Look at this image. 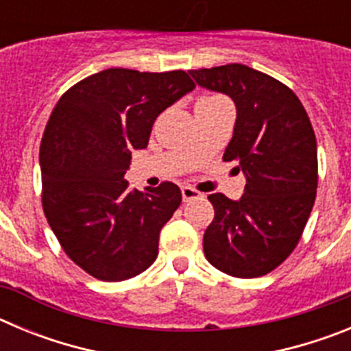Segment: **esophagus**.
Returning <instances> with one entry per match:
<instances>
[{"instance_id": "34e87169", "label": "esophagus", "mask_w": 351, "mask_h": 351, "mask_svg": "<svg viewBox=\"0 0 351 351\" xmlns=\"http://www.w3.org/2000/svg\"><path fill=\"white\" fill-rule=\"evenodd\" d=\"M181 191H182V200H184V202H190V200L202 197V193H200L198 190H195V188H191V186H182Z\"/></svg>"}]
</instances>
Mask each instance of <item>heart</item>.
<instances>
[{
	"instance_id": "1",
	"label": "heart",
	"mask_w": 351,
	"mask_h": 351,
	"mask_svg": "<svg viewBox=\"0 0 351 351\" xmlns=\"http://www.w3.org/2000/svg\"><path fill=\"white\" fill-rule=\"evenodd\" d=\"M202 100H218V98H214L213 96V98H202Z\"/></svg>"
}]
</instances>
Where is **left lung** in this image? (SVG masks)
Masks as SVG:
<instances>
[{"mask_svg": "<svg viewBox=\"0 0 351 351\" xmlns=\"http://www.w3.org/2000/svg\"><path fill=\"white\" fill-rule=\"evenodd\" d=\"M198 86L237 107L223 161L246 173L241 200L209 195L214 219L204 234L210 265L234 278H260L290 256L302 237L318 186L316 137L297 95L246 64L190 70Z\"/></svg>", "mask_w": 351, "mask_h": 351, "instance_id": "obj_1", "label": "left lung"}]
</instances>
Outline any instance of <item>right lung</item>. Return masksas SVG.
<instances>
[{"instance_id":"obj_1","label":"right lung","mask_w":351,"mask_h":351,"mask_svg":"<svg viewBox=\"0 0 351 351\" xmlns=\"http://www.w3.org/2000/svg\"><path fill=\"white\" fill-rule=\"evenodd\" d=\"M193 88L182 70L108 68L52 108L40 144L43 213L68 258L96 280H130L156 260L181 190L165 181L132 191L125 173L156 117Z\"/></svg>"}]
</instances>
